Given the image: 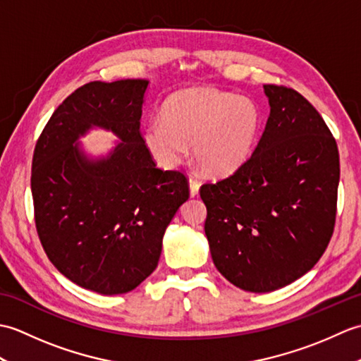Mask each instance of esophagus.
Listing matches in <instances>:
<instances>
[{
  "mask_svg": "<svg viewBox=\"0 0 361 361\" xmlns=\"http://www.w3.org/2000/svg\"><path fill=\"white\" fill-rule=\"evenodd\" d=\"M189 189H190V195H192V197L198 195V189H200V181L195 180V178H190L189 180Z\"/></svg>",
  "mask_w": 361,
  "mask_h": 361,
  "instance_id": "obj_1",
  "label": "esophagus"
}]
</instances>
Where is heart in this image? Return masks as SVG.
Segmentation results:
<instances>
[{
  "instance_id": "obj_1",
  "label": "heart",
  "mask_w": 361,
  "mask_h": 361,
  "mask_svg": "<svg viewBox=\"0 0 361 361\" xmlns=\"http://www.w3.org/2000/svg\"><path fill=\"white\" fill-rule=\"evenodd\" d=\"M262 111L255 99L214 88H186L167 99L161 119L142 128V144L153 161L172 169L192 144L195 163L206 173L237 171L255 150Z\"/></svg>"
}]
</instances>
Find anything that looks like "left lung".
<instances>
[{
	"label": "left lung",
	"instance_id": "left-lung-1",
	"mask_svg": "<svg viewBox=\"0 0 361 361\" xmlns=\"http://www.w3.org/2000/svg\"><path fill=\"white\" fill-rule=\"evenodd\" d=\"M264 90L270 116L252 155L200 188L214 265L255 293L288 286L324 255L340 181L338 147L315 106L293 88Z\"/></svg>",
	"mask_w": 361,
	"mask_h": 361
}]
</instances>
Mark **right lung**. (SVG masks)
<instances>
[{
  "mask_svg": "<svg viewBox=\"0 0 361 361\" xmlns=\"http://www.w3.org/2000/svg\"><path fill=\"white\" fill-rule=\"evenodd\" d=\"M147 80L90 82L52 113L38 136L30 173L38 239L52 265L102 295L136 288L155 270L163 234L189 198V180L163 171L142 144ZM91 125L123 140L93 164L72 142Z\"/></svg>",
  "mask_w": 361,
  "mask_h": 361,
  "instance_id": "add662e5",
  "label": "right lung"
}]
</instances>
